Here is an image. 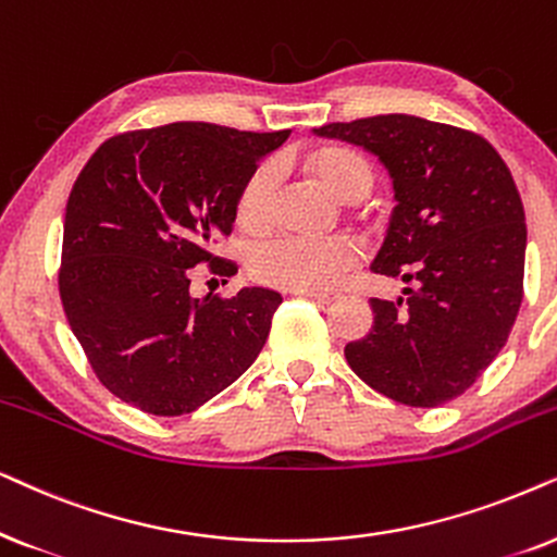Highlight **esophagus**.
Wrapping results in <instances>:
<instances>
[{
	"label": "esophagus",
	"mask_w": 557,
	"mask_h": 557,
	"mask_svg": "<svg viewBox=\"0 0 557 557\" xmlns=\"http://www.w3.org/2000/svg\"><path fill=\"white\" fill-rule=\"evenodd\" d=\"M306 295V298L321 302V306H333V302L341 300V293H300Z\"/></svg>",
	"instance_id": "1"
}]
</instances>
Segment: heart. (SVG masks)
Returning a JSON list of instances; mask_svg holds the SVG:
<instances>
[{
    "mask_svg": "<svg viewBox=\"0 0 557 557\" xmlns=\"http://www.w3.org/2000/svg\"><path fill=\"white\" fill-rule=\"evenodd\" d=\"M313 175L346 203L364 201L376 185V170L361 152L346 147H323L308 154ZM283 168L277 160H262L244 177L236 196V221L247 232H264L274 219ZM361 249L348 236L308 239L280 236L251 255V274L262 285L293 293H325L336 287L359 264Z\"/></svg>",
    "mask_w": 557,
    "mask_h": 557,
    "instance_id": "1",
    "label": "heart"
}]
</instances>
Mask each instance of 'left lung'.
<instances>
[{
    "label": "left lung",
    "mask_w": 557,
    "mask_h": 557,
    "mask_svg": "<svg viewBox=\"0 0 557 557\" xmlns=\"http://www.w3.org/2000/svg\"><path fill=\"white\" fill-rule=\"evenodd\" d=\"M315 135L374 152L395 177V213L372 272L407 300L372 298L374 329L346 361L410 407L461 397L507 344L524 293V206L502 154L471 129L410 114L333 122Z\"/></svg>",
    "instance_id": "1"
}]
</instances>
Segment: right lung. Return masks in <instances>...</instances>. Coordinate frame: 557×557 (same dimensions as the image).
Masks as SVG:
<instances>
[{
	"instance_id": "add662e5",
	"label": "right lung",
	"mask_w": 557,
	"mask_h": 557,
	"mask_svg": "<svg viewBox=\"0 0 557 557\" xmlns=\"http://www.w3.org/2000/svg\"><path fill=\"white\" fill-rule=\"evenodd\" d=\"M290 132L173 122L109 137L65 206L58 293L96 380L147 414L175 418L234 384L262 351L280 293L244 287L193 298L198 264L228 236L257 160Z\"/></svg>"
}]
</instances>
